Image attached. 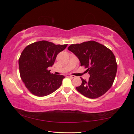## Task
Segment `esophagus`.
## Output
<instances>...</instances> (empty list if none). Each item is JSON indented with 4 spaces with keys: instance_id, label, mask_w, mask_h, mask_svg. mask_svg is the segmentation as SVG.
<instances>
[{
    "instance_id": "esophagus-1",
    "label": "esophagus",
    "mask_w": 134,
    "mask_h": 134,
    "mask_svg": "<svg viewBox=\"0 0 134 134\" xmlns=\"http://www.w3.org/2000/svg\"><path fill=\"white\" fill-rule=\"evenodd\" d=\"M66 76L68 77V78H75V76L72 75H70V74L66 75Z\"/></svg>"
}]
</instances>
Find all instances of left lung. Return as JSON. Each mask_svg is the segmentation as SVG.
Instances as JSON below:
<instances>
[{
	"label": "left lung",
	"instance_id": "1",
	"mask_svg": "<svg viewBox=\"0 0 134 134\" xmlns=\"http://www.w3.org/2000/svg\"><path fill=\"white\" fill-rule=\"evenodd\" d=\"M68 49L74 53L80 62V66L87 68L90 74L88 80L82 79V84L76 89L89 98L94 99L103 95L114 82L117 64L111 50L94 41L72 44Z\"/></svg>",
	"mask_w": 134,
	"mask_h": 134
}]
</instances>
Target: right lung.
I'll use <instances>...</instances> for the list:
<instances>
[{"label":"right lung","mask_w":134,"mask_h":134,"mask_svg":"<svg viewBox=\"0 0 134 134\" xmlns=\"http://www.w3.org/2000/svg\"><path fill=\"white\" fill-rule=\"evenodd\" d=\"M68 46L40 41L27 46L19 59L21 78L32 94L44 97L51 94L62 86L64 76L50 72L57 55Z\"/></svg>","instance_id":"1"}]
</instances>
